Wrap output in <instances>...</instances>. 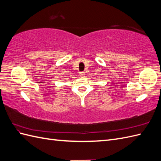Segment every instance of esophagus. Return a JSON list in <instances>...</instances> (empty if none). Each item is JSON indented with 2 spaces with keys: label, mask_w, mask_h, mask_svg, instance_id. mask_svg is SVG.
<instances>
[{
  "label": "esophagus",
  "mask_w": 161,
  "mask_h": 161,
  "mask_svg": "<svg viewBox=\"0 0 161 161\" xmlns=\"http://www.w3.org/2000/svg\"><path fill=\"white\" fill-rule=\"evenodd\" d=\"M80 75L81 77H84V76L85 75V73H84V72H81V73H80Z\"/></svg>",
  "instance_id": "esophagus-1"
}]
</instances>
